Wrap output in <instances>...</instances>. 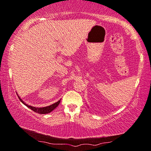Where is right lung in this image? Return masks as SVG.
<instances>
[{
    "label": "right lung",
    "mask_w": 151,
    "mask_h": 151,
    "mask_svg": "<svg viewBox=\"0 0 151 151\" xmlns=\"http://www.w3.org/2000/svg\"><path fill=\"white\" fill-rule=\"evenodd\" d=\"M18 98H19V100H20V102H21L22 104L25 105L26 106H27L28 108L32 109L33 111H34V112H36L37 113H39V114H47V113H51V111L54 110V109L56 108L58 106L60 102V100H61V99H60V100H59L57 102H55V103H54V104L50 105V106H45V107H34L32 106H29V105L26 104L25 102H24L23 101H22V99L20 98L19 96H18Z\"/></svg>",
    "instance_id": "obj_1"
}]
</instances>
